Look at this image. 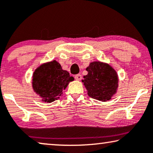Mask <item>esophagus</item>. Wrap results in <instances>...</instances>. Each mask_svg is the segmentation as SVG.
I'll return each mask as SVG.
<instances>
[{"instance_id":"obj_1","label":"esophagus","mask_w":153,"mask_h":153,"mask_svg":"<svg viewBox=\"0 0 153 153\" xmlns=\"http://www.w3.org/2000/svg\"><path fill=\"white\" fill-rule=\"evenodd\" d=\"M74 78H75V79H76V80H77V81H80L81 79H82V76H81V75L80 74H78L75 75Z\"/></svg>"}]
</instances>
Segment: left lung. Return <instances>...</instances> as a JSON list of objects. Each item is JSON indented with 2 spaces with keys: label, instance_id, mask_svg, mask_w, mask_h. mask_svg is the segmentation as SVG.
Instances as JSON below:
<instances>
[{
  "label": "left lung",
  "instance_id": "1",
  "mask_svg": "<svg viewBox=\"0 0 153 153\" xmlns=\"http://www.w3.org/2000/svg\"><path fill=\"white\" fill-rule=\"evenodd\" d=\"M88 74L82 80L88 90V96L97 100L107 101L116 93L118 76L110 65L94 61L86 68Z\"/></svg>",
  "mask_w": 153,
  "mask_h": 153
}]
</instances>
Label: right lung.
Wrapping results in <instances>:
<instances>
[{
    "instance_id": "1",
    "label": "right lung",
    "mask_w": 153,
    "mask_h": 153,
    "mask_svg": "<svg viewBox=\"0 0 153 153\" xmlns=\"http://www.w3.org/2000/svg\"><path fill=\"white\" fill-rule=\"evenodd\" d=\"M74 78L62 69L58 62L52 61L37 68L33 74L34 91L42 98V101L51 103L60 98L70 81Z\"/></svg>"
}]
</instances>
